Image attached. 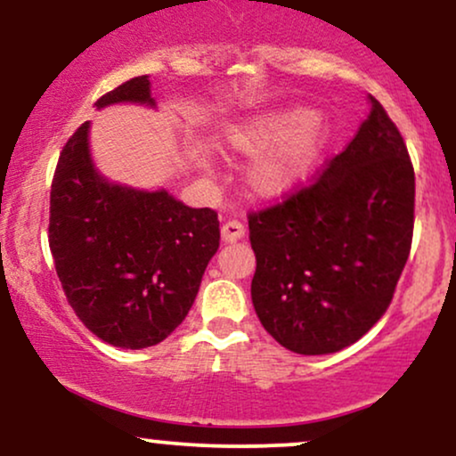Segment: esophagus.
<instances>
[{
    "label": "esophagus",
    "mask_w": 456,
    "mask_h": 456,
    "mask_svg": "<svg viewBox=\"0 0 456 456\" xmlns=\"http://www.w3.org/2000/svg\"><path fill=\"white\" fill-rule=\"evenodd\" d=\"M221 238H223L224 244L238 242L240 238H244V224L238 223V221H227L221 227Z\"/></svg>",
    "instance_id": "34e87169"
}]
</instances>
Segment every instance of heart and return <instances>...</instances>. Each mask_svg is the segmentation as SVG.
I'll return each mask as SVG.
<instances>
[{
	"label": "heart",
	"instance_id": "obj_1",
	"mask_svg": "<svg viewBox=\"0 0 456 456\" xmlns=\"http://www.w3.org/2000/svg\"><path fill=\"white\" fill-rule=\"evenodd\" d=\"M330 143V128L308 107H282L229 124L218 134L223 151L250 156V191L257 197L287 195L305 180Z\"/></svg>",
	"mask_w": 456,
	"mask_h": 456
}]
</instances>
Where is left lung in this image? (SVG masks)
<instances>
[{
	"instance_id": "obj_1",
	"label": "left lung",
	"mask_w": 456,
	"mask_h": 456,
	"mask_svg": "<svg viewBox=\"0 0 456 456\" xmlns=\"http://www.w3.org/2000/svg\"><path fill=\"white\" fill-rule=\"evenodd\" d=\"M369 107L315 184L248 218L255 313L289 352L334 354L362 338L410 255L413 167L384 107L373 96Z\"/></svg>"
}]
</instances>
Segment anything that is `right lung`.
I'll list each match as a JSON object with an SVG mask.
<instances>
[{
  "label": "right lung",
  "mask_w": 456,
  "mask_h": 456,
  "mask_svg": "<svg viewBox=\"0 0 456 456\" xmlns=\"http://www.w3.org/2000/svg\"><path fill=\"white\" fill-rule=\"evenodd\" d=\"M122 102L156 109L150 77L122 83L96 109ZM218 240L210 208L109 180L94 162L90 122L68 139L51 184L49 246L68 302L101 341H165L191 311Z\"/></svg>",
  "instance_id": "add662e5"
}]
</instances>
